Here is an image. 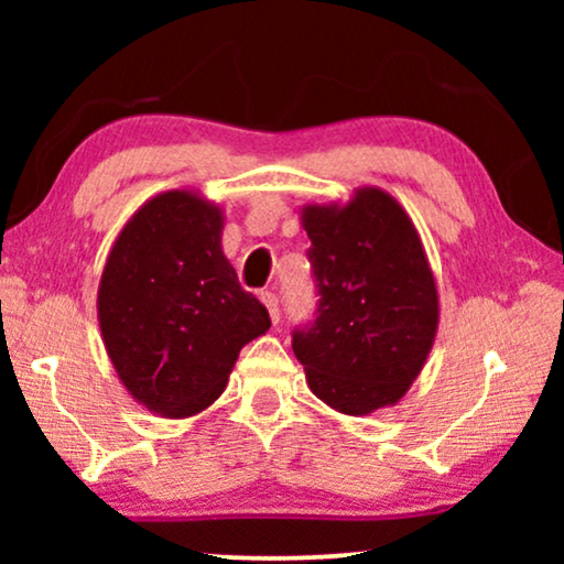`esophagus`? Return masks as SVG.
I'll list each match as a JSON object with an SVG mask.
<instances>
[{
    "instance_id": "esophagus-1",
    "label": "esophagus",
    "mask_w": 564,
    "mask_h": 564,
    "mask_svg": "<svg viewBox=\"0 0 564 564\" xmlns=\"http://www.w3.org/2000/svg\"><path fill=\"white\" fill-rule=\"evenodd\" d=\"M259 300H261V303H264V307L269 311V318H272V323H280V303H276L274 292H261Z\"/></svg>"
}]
</instances>
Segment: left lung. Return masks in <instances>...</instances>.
<instances>
[{"label":"left lung","instance_id":"left-lung-1","mask_svg":"<svg viewBox=\"0 0 564 564\" xmlns=\"http://www.w3.org/2000/svg\"><path fill=\"white\" fill-rule=\"evenodd\" d=\"M318 318L292 334L315 398L344 415L395 405L426 365L438 290L411 215L380 187L305 205Z\"/></svg>","mask_w":564,"mask_h":564}]
</instances>
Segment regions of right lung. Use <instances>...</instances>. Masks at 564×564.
Here are the masks:
<instances>
[{
    "mask_svg": "<svg viewBox=\"0 0 564 564\" xmlns=\"http://www.w3.org/2000/svg\"><path fill=\"white\" fill-rule=\"evenodd\" d=\"M226 215L195 189L145 199L115 238L97 321L122 388L161 419H189L226 390L238 354L267 334V307L223 253Z\"/></svg>",
    "mask_w": 564,
    "mask_h": 564,
    "instance_id": "add662e5",
    "label": "right lung"
}]
</instances>
